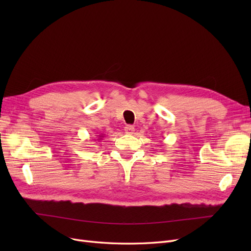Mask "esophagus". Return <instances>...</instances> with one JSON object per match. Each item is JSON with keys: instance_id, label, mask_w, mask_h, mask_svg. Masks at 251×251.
I'll return each instance as SVG.
<instances>
[{"instance_id": "1", "label": "esophagus", "mask_w": 251, "mask_h": 251, "mask_svg": "<svg viewBox=\"0 0 251 251\" xmlns=\"http://www.w3.org/2000/svg\"><path fill=\"white\" fill-rule=\"evenodd\" d=\"M134 130L135 128L133 126H126V127H125V131L126 134H133Z\"/></svg>"}]
</instances>
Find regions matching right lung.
<instances>
[{
    "mask_svg": "<svg viewBox=\"0 0 251 251\" xmlns=\"http://www.w3.org/2000/svg\"><path fill=\"white\" fill-rule=\"evenodd\" d=\"M102 137H103V136H102V134H100V135H97V138H98L97 140H100V139H101Z\"/></svg>",
    "mask_w": 251,
    "mask_h": 251,
    "instance_id": "1",
    "label": "right lung"
}]
</instances>
